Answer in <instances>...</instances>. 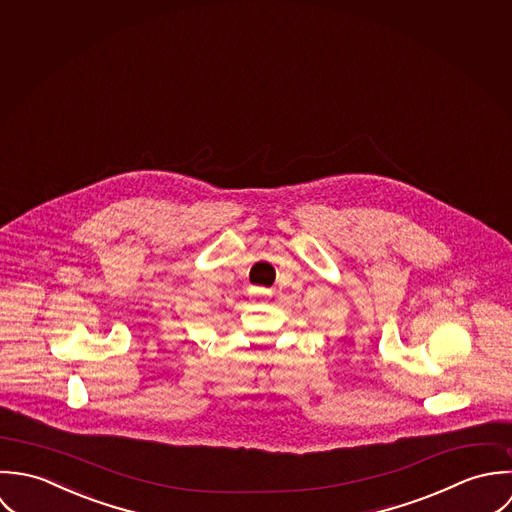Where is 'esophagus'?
Listing matches in <instances>:
<instances>
[{
  "mask_svg": "<svg viewBox=\"0 0 512 512\" xmlns=\"http://www.w3.org/2000/svg\"><path fill=\"white\" fill-rule=\"evenodd\" d=\"M251 295L257 299H271V291L269 289H251Z\"/></svg>",
  "mask_w": 512,
  "mask_h": 512,
  "instance_id": "34e87169",
  "label": "esophagus"
}]
</instances>
